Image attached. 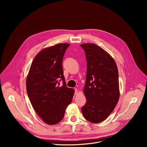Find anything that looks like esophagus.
<instances>
[{
    "label": "esophagus",
    "instance_id": "obj_1",
    "mask_svg": "<svg viewBox=\"0 0 147 147\" xmlns=\"http://www.w3.org/2000/svg\"><path fill=\"white\" fill-rule=\"evenodd\" d=\"M77 94H78V90L76 89V88H75V89H74V94H75V95H77Z\"/></svg>",
    "mask_w": 147,
    "mask_h": 147
}]
</instances>
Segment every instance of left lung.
<instances>
[{
    "mask_svg": "<svg viewBox=\"0 0 147 147\" xmlns=\"http://www.w3.org/2000/svg\"><path fill=\"white\" fill-rule=\"evenodd\" d=\"M86 53L87 76L84 92L87 102L81 108L86 120L99 123L114 110L119 99V73L112 56L94 44L80 45Z\"/></svg>",
    "mask_w": 147,
    "mask_h": 147,
    "instance_id": "1",
    "label": "left lung"
}]
</instances>
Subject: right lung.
<instances>
[{"label":"right lung","mask_w":147,"mask_h":147,"mask_svg":"<svg viewBox=\"0 0 147 147\" xmlns=\"http://www.w3.org/2000/svg\"><path fill=\"white\" fill-rule=\"evenodd\" d=\"M68 44H59L39 52L34 59L27 78L26 88L31 103L45 123L53 125L63 118L74 90L67 88L62 61ZM62 80V86H59Z\"/></svg>","instance_id":"right-lung-1"}]
</instances>
